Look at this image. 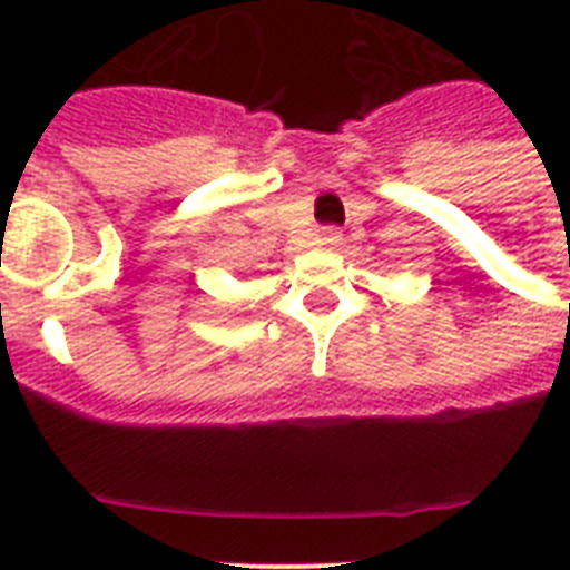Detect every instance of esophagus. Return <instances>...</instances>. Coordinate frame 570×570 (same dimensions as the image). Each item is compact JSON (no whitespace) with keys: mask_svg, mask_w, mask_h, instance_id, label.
<instances>
[{"mask_svg":"<svg viewBox=\"0 0 570 570\" xmlns=\"http://www.w3.org/2000/svg\"><path fill=\"white\" fill-rule=\"evenodd\" d=\"M320 245L322 248H340V245H343V233H340L337 227H325V230L320 233Z\"/></svg>","mask_w":570,"mask_h":570,"instance_id":"obj_1","label":"esophagus"}]
</instances>
